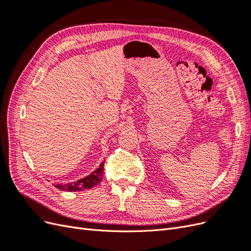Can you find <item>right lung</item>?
<instances>
[{"label":"right lung","mask_w":251,"mask_h":251,"mask_svg":"<svg viewBox=\"0 0 251 251\" xmlns=\"http://www.w3.org/2000/svg\"><path fill=\"white\" fill-rule=\"evenodd\" d=\"M103 176V162L100 165V168L95 170L92 174H90L89 176L82 178L80 180H77L74 183H56L55 187L60 189V191H69V192H79L82 189H90L96 186L97 184L100 183V181Z\"/></svg>","instance_id":"1"}]
</instances>
